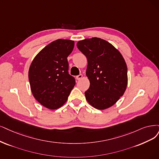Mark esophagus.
Returning <instances> with one entry per match:
<instances>
[{
	"mask_svg": "<svg viewBox=\"0 0 159 159\" xmlns=\"http://www.w3.org/2000/svg\"><path fill=\"white\" fill-rule=\"evenodd\" d=\"M82 78H83V75H81V74H80V75H79L76 76V80H80Z\"/></svg>",
	"mask_w": 159,
	"mask_h": 159,
	"instance_id": "obj_1",
	"label": "esophagus"
}]
</instances>
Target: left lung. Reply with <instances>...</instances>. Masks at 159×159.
I'll list each match as a JSON object with an SVG mask.
<instances>
[{
    "mask_svg": "<svg viewBox=\"0 0 159 159\" xmlns=\"http://www.w3.org/2000/svg\"><path fill=\"white\" fill-rule=\"evenodd\" d=\"M79 50L86 57V76L90 87L85 97L92 106L103 110L122 96L128 83L127 66L118 50L103 39L93 37L80 40Z\"/></svg>",
    "mask_w": 159,
    "mask_h": 159,
    "instance_id": "obj_1",
    "label": "left lung"
}]
</instances>
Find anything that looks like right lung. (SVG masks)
Returning <instances> with one entry per match:
<instances>
[{
	"instance_id": "right-lung-1",
	"label": "right lung",
	"mask_w": 159,
	"mask_h": 159,
	"mask_svg": "<svg viewBox=\"0 0 159 159\" xmlns=\"http://www.w3.org/2000/svg\"><path fill=\"white\" fill-rule=\"evenodd\" d=\"M73 40L57 39L45 46L33 60L29 80L34 98L43 106L56 109L66 102L75 79L69 74L68 56Z\"/></svg>"
}]
</instances>
